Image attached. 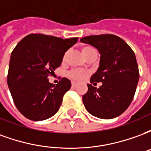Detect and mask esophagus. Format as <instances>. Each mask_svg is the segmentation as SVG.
I'll list each match as a JSON object with an SVG mask.
<instances>
[{
  "mask_svg": "<svg viewBox=\"0 0 151 151\" xmlns=\"http://www.w3.org/2000/svg\"><path fill=\"white\" fill-rule=\"evenodd\" d=\"M76 86H77V82H72V86H73V87H75Z\"/></svg>",
  "mask_w": 151,
  "mask_h": 151,
  "instance_id": "obj_1",
  "label": "esophagus"
}]
</instances>
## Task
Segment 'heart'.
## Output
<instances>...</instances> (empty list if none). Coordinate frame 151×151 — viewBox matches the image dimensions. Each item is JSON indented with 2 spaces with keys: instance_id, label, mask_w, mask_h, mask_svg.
Segmentation results:
<instances>
[{
  "instance_id": "1",
  "label": "heart",
  "mask_w": 151,
  "mask_h": 151,
  "mask_svg": "<svg viewBox=\"0 0 151 151\" xmlns=\"http://www.w3.org/2000/svg\"><path fill=\"white\" fill-rule=\"evenodd\" d=\"M93 50L91 47L89 46H85L83 47L82 48V56H84L87 52H89L90 51ZM66 57V53L64 56V58L63 59L65 60ZM87 75V73L86 71H83V70H80V69H73L72 71H70L69 73V76L73 80H76V81H80V80H83L86 77Z\"/></svg>"
}]
</instances>
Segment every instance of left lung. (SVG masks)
I'll list each match as a JSON object with an SVG mask.
<instances>
[{"mask_svg": "<svg viewBox=\"0 0 151 151\" xmlns=\"http://www.w3.org/2000/svg\"><path fill=\"white\" fill-rule=\"evenodd\" d=\"M97 48L100 54L97 71L90 82H102L99 88L87 84L82 96L86 111L101 119L119 116L133 100L139 80L136 56L122 39L114 35H90L80 39Z\"/></svg>", "mask_w": 151, "mask_h": 151, "instance_id": "8db88e82", "label": "left lung"}]
</instances>
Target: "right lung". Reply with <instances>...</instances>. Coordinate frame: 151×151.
Masks as SVG:
<instances>
[{"label": "right lung", "instance_id": "obj_1", "mask_svg": "<svg viewBox=\"0 0 151 151\" xmlns=\"http://www.w3.org/2000/svg\"><path fill=\"white\" fill-rule=\"evenodd\" d=\"M78 38L63 40L51 35H27L13 50L7 83L15 106L25 117L35 121L48 119L58 111L71 87L63 78L56 86L48 81L62 62L66 51Z\"/></svg>", "mask_w": 151, "mask_h": 151}]
</instances>
